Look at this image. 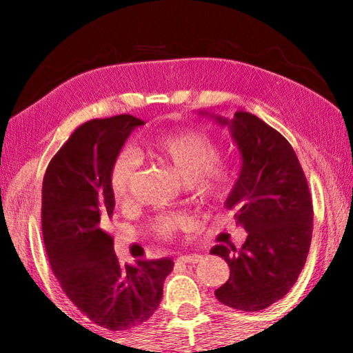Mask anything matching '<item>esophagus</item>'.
Here are the masks:
<instances>
[{"mask_svg": "<svg viewBox=\"0 0 353 353\" xmlns=\"http://www.w3.org/2000/svg\"><path fill=\"white\" fill-rule=\"evenodd\" d=\"M202 255L199 254H186V255H181V257H178V262H185V263H197L201 262Z\"/></svg>", "mask_w": 353, "mask_h": 353, "instance_id": "34e87169", "label": "esophagus"}]
</instances>
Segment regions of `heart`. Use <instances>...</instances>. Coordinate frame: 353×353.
Returning a JSON list of instances; mask_svg holds the SVG:
<instances>
[{
	"mask_svg": "<svg viewBox=\"0 0 353 353\" xmlns=\"http://www.w3.org/2000/svg\"><path fill=\"white\" fill-rule=\"evenodd\" d=\"M146 154L170 165L186 183L190 194L201 204L215 205L223 202L236 185L234 165L219 159L220 144L197 130L161 134L148 143ZM138 167L139 157L132 149H125L112 161L109 181L120 204L132 201ZM191 223L192 219L185 212H168L152 220L151 230L157 238L172 239L178 231L190 228Z\"/></svg>",
	"mask_w": 353,
	"mask_h": 353,
	"instance_id": "b5f03b06",
	"label": "heart"
}]
</instances>
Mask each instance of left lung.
<instances>
[{"label":"left lung","instance_id":"1","mask_svg":"<svg viewBox=\"0 0 353 353\" xmlns=\"http://www.w3.org/2000/svg\"><path fill=\"white\" fill-rule=\"evenodd\" d=\"M212 117L230 128L239 149L241 172L225 205L248 231L241 249L223 244L210 249L230 267V279L215 297L236 310L259 312L286 296L305 265L313 231L310 191L281 133L243 110L231 120Z\"/></svg>","mask_w":353,"mask_h":353}]
</instances>
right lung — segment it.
<instances>
[{"instance_id": "1", "label": "right lung", "mask_w": 353, "mask_h": 353, "mask_svg": "<svg viewBox=\"0 0 353 353\" xmlns=\"http://www.w3.org/2000/svg\"><path fill=\"white\" fill-rule=\"evenodd\" d=\"M139 125L128 114L80 125L43 178L41 231L52 273L75 307L110 331L152 316L175 265L165 257L122 267L108 233L115 207L110 165Z\"/></svg>"}]
</instances>
